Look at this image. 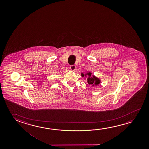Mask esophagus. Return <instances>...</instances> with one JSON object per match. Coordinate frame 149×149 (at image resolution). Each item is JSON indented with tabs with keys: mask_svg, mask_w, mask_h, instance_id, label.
Masks as SVG:
<instances>
[{
	"mask_svg": "<svg viewBox=\"0 0 149 149\" xmlns=\"http://www.w3.org/2000/svg\"><path fill=\"white\" fill-rule=\"evenodd\" d=\"M70 69H71L72 71H75L76 69L75 65H71V66H70Z\"/></svg>",
	"mask_w": 149,
	"mask_h": 149,
	"instance_id": "1",
	"label": "esophagus"
}]
</instances>
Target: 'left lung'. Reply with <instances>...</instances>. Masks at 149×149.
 I'll return each mask as SVG.
<instances>
[{
    "label": "left lung",
    "mask_w": 149,
    "mask_h": 149,
    "mask_svg": "<svg viewBox=\"0 0 149 149\" xmlns=\"http://www.w3.org/2000/svg\"><path fill=\"white\" fill-rule=\"evenodd\" d=\"M81 76L83 77H87V83H88V84L91 85L92 86H97L99 85L101 83V79L100 78L93 75L91 72H86L85 74L81 73ZM85 79H86V78Z\"/></svg>",
    "instance_id": "8db88e82"
}]
</instances>
